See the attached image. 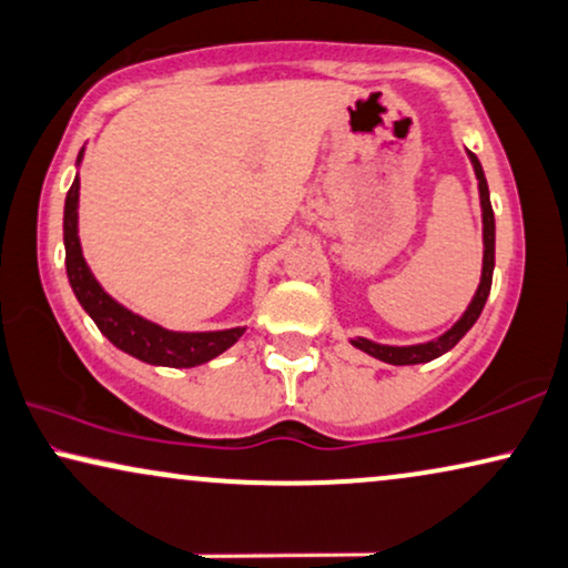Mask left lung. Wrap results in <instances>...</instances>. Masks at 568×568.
<instances>
[{
	"label": "left lung",
	"mask_w": 568,
	"mask_h": 568,
	"mask_svg": "<svg viewBox=\"0 0 568 568\" xmlns=\"http://www.w3.org/2000/svg\"><path fill=\"white\" fill-rule=\"evenodd\" d=\"M469 161H473L475 174H477V187H480V205H483V245H485V255H483V278L480 286H477L473 302L464 311L459 321L454 323L452 328L446 331L444 336H438L436 342L428 344H412V347H386V344H375L371 338H352L357 349L367 352V355L375 359H383L388 365H417V363H430L440 355H446L448 349L456 347V342L467 334L469 328L475 326V321L480 318L485 300L490 294V284H493V266H496V219H493V205H490V193H488V182H485L483 166L473 151H469Z\"/></svg>",
	"instance_id": "8db88e82"
}]
</instances>
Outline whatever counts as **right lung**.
Instances as JSON below:
<instances>
[{
  "label": "right lung",
  "instance_id": "obj_1",
  "mask_svg": "<svg viewBox=\"0 0 568 568\" xmlns=\"http://www.w3.org/2000/svg\"><path fill=\"white\" fill-rule=\"evenodd\" d=\"M80 159H83V151L78 153V164ZM78 190L80 180L75 176L68 201H64V266H68V278L78 302L114 347H120L122 352H128V355L143 359L149 365L195 367L209 363V359L221 355V352H226L245 334V328L176 334V331H166L156 326V323L140 318V315L130 313L128 307H122L120 302L109 297L101 290V284L93 278L83 257V250H80Z\"/></svg>",
  "mask_w": 568,
  "mask_h": 568
}]
</instances>
